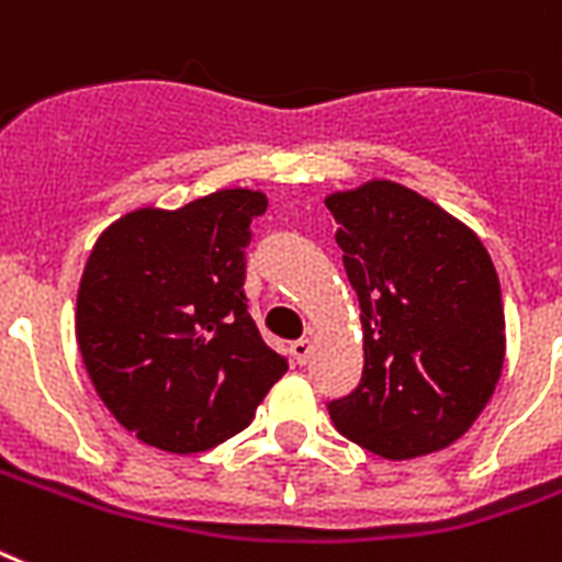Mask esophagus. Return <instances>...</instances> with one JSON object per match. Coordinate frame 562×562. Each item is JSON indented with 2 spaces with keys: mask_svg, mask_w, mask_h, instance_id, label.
Returning <instances> with one entry per match:
<instances>
[{
  "mask_svg": "<svg viewBox=\"0 0 562 562\" xmlns=\"http://www.w3.org/2000/svg\"><path fill=\"white\" fill-rule=\"evenodd\" d=\"M310 351H313V345H310V339H295L293 345H290V353H293V359L299 362V366H304L310 359Z\"/></svg>",
  "mask_w": 562,
  "mask_h": 562,
  "instance_id": "1",
  "label": "esophagus"
}]
</instances>
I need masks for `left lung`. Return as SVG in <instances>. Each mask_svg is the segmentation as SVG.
<instances>
[{
  "label": "left lung",
  "instance_id": "obj_1",
  "mask_svg": "<svg viewBox=\"0 0 562 562\" xmlns=\"http://www.w3.org/2000/svg\"><path fill=\"white\" fill-rule=\"evenodd\" d=\"M362 322V380L327 406L348 441L389 461L473 426L505 362L499 276L473 228L412 188L371 179L325 196Z\"/></svg>",
  "mask_w": 562,
  "mask_h": 562
}]
</instances>
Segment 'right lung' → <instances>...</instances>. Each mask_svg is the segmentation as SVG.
I'll use <instances>...</instances> for the list:
<instances>
[{"label": "right lung", "mask_w": 562, "mask_h": 562, "mask_svg": "<svg viewBox=\"0 0 562 562\" xmlns=\"http://www.w3.org/2000/svg\"><path fill=\"white\" fill-rule=\"evenodd\" d=\"M267 194L223 188L182 209H136L101 232L75 334L98 397L127 432L191 456L252 424L284 376L246 310V255Z\"/></svg>", "instance_id": "obj_1"}]
</instances>
